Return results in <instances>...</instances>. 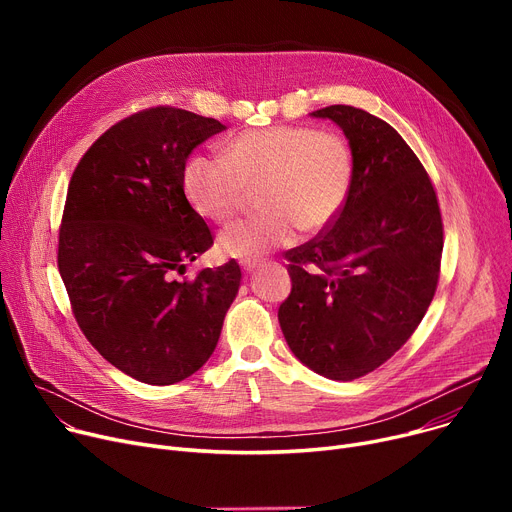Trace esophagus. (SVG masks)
Masks as SVG:
<instances>
[{
  "label": "esophagus",
  "instance_id": "1",
  "mask_svg": "<svg viewBox=\"0 0 512 512\" xmlns=\"http://www.w3.org/2000/svg\"><path fill=\"white\" fill-rule=\"evenodd\" d=\"M257 265H259V261H242V272L251 274Z\"/></svg>",
  "mask_w": 512,
  "mask_h": 512
}]
</instances>
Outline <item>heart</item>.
I'll use <instances>...</instances> for the list:
<instances>
[{
	"label": "heart",
	"instance_id": "obj_1",
	"mask_svg": "<svg viewBox=\"0 0 512 512\" xmlns=\"http://www.w3.org/2000/svg\"><path fill=\"white\" fill-rule=\"evenodd\" d=\"M355 182V155L338 132L278 124L238 134L226 157L197 153L182 172L191 205L226 222L261 184V215L238 220L218 236L224 255L255 261L297 240L299 230L328 228L344 209Z\"/></svg>",
	"mask_w": 512,
	"mask_h": 512
}]
</instances>
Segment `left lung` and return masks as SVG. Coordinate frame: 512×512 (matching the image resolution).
<instances>
[{"instance_id":"left-lung-1","label":"left lung","mask_w":512,"mask_h":512,"mask_svg":"<svg viewBox=\"0 0 512 512\" xmlns=\"http://www.w3.org/2000/svg\"><path fill=\"white\" fill-rule=\"evenodd\" d=\"M311 116L342 128L355 182L330 228L288 253L292 290L278 319L303 365L351 382L421 324L440 276L442 218L421 161L388 122L353 105Z\"/></svg>"}]
</instances>
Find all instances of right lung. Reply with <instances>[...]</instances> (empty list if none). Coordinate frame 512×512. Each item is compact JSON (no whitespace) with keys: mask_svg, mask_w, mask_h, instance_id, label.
<instances>
[{"mask_svg":"<svg viewBox=\"0 0 512 512\" xmlns=\"http://www.w3.org/2000/svg\"><path fill=\"white\" fill-rule=\"evenodd\" d=\"M222 130L213 118L151 107L105 130L70 178L58 267L74 317L105 361L151 386L205 365L240 286L234 259L176 280L213 245L182 172Z\"/></svg>","mask_w":512,"mask_h":512,"instance_id":"right-lung-1","label":"right lung"}]
</instances>
